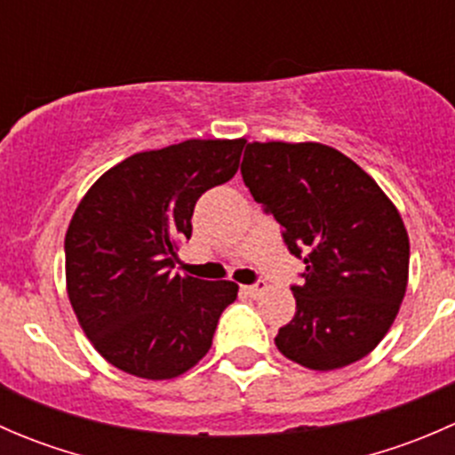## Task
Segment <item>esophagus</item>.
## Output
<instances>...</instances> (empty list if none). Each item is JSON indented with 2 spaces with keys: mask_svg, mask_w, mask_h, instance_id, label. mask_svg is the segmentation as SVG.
<instances>
[{
  "mask_svg": "<svg viewBox=\"0 0 455 455\" xmlns=\"http://www.w3.org/2000/svg\"><path fill=\"white\" fill-rule=\"evenodd\" d=\"M242 291H244V295H249V297H259L261 292L266 291V283L264 282L253 283V286H244V288H242Z\"/></svg>",
  "mask_w": 455,
  "mask_h": 455,
  "instance_id": "34e87169",
  "label": "esophagus"
}]
</instances>
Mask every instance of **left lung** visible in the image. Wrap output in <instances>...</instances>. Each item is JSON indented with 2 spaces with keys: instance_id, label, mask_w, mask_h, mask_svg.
Instances as JSON below:
<instances>
[{
  "instance_id": "left-lung-1",
  "label": "left lung",
  "mask_w": 455,
  "mask_h": 455,
  "mask_svg": "<svg viewBox=\"0 0 455 455\" xmlns=\"http://www.w3.org/2000/svg\"><path fill=\"white\" fill-rule=\"evenodd\" d=\"M242 178L306 264L277 350L321 371L363 359L405 297L410 237L396 206L355 160L321 142H249Z\"/></svg>"
}]
</instances>
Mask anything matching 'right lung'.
Wrapping results in <instances>:
<instances>
[{"label": "right lung", "mask_w": 455, "mask_h": 455, "mask_svg": "<svg viewBox=\"0 0 455 455\" xmlns=\"http://www.w3.org/2000/svg\"><path fill=\"white\" fill-rule=\"evenodd\" d=\"M244 139L185 140L105 172L66 233L68 297L92 346L114 368L163 380L209 352L237 283L173 273L178 242L204 191L235 176Z\"/></svg>", "instance_id": "right-lung-1"}]
</instances>
